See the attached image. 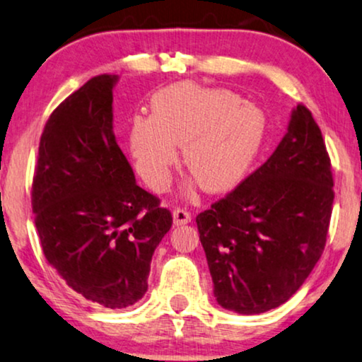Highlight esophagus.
<instances>
[{
	"label": "esophagus",
	"mask_w": 362,
	"mask_h": 362,
	"mask_svg": "<svg viewBox=\"0 0 362 362\" xmlns=\"http://www.w3.org/2000/svg\"><path fill=\"white\" fill-rule=\"evenodd\" d=\"M173 219H175L176 226H182V224L191 223V213L186 209H175L173 211Z\"/></svg>",
	"instance_id": "obj_1"
}]
</instances>
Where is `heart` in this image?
I'll return each instance as SVG.
<instances>
[{
	"label": "heart",
	"instance_id": "1",
	"mask_svg": "<svg viewBox=\"0 0 362 362\" xmlns=\"http://www.w3.org/2000/svg\"><path fill=\"white\" fill-rule=\"evenodd\" d=\"M266 134V116L231 89L177 83L151 100V118L136 116L129 143L139 175L166 185L185 146L187 170L206 191H226L251 168Z\"/></svg>",
	"mask_w": 362,
	"mask_h": 362
}]
</instances>
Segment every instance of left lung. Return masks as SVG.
Here are the masks:
<instances>
[{
	"instance_id": "1",
	"label": "left lung",
	"mask_w": 362,
	"mask_h": 362,
	"mask_svg": "<svg viewBox=\"0 0 362 362\" xmlns=\"http://www.w3.org/2000/svg\"><path fill=\"white\" fill-rule=\"evenodd\" d=\"M332 186L321 129L298 105L269 159L196 216L216 301L239 314L288 301L325 251Z\"/></svg>"
}]
</instances>
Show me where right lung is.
<instances>
[{"label": "right lung", "instance_id": "right-lung-1", "mask_svg": "<svg viewBox=\"0 0 362 362\" xmlns=\"http://www.w3.org/2000/svg\"><path fill=\"white\" fill-rule=\"evenodd\" d=\"M116 74H100L46 121L31 208L41 250L56 274L88 301L133 306L148 291L151 257L171 211L136 185L112 133Z\"/></svg>", "mask_w": 362, "mask_h": 362}]
</instances>
